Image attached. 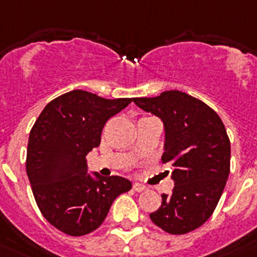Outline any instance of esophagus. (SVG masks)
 I'll return each mask as SVG.
<instances>
[{"mask_svg": "<svg viewBox=\"0 0 257 257\" xmlns=\"http://www.w3.org/2000/svg\"><path fill=\"white\" fill-rule=\"evenodd\" d=\"M133 189L135 190V192L141 193V192H143V190H146V186H144L143 184H139V182H135V184H134V185H133Z\"/></svg>", "mask_w": 257, "mask_h": 257, "instance_id": "obj_1", "label": "esophagus"}]
</instances>
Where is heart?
Instances as JSON below:
<instances>
[{
  "mask_svg": "<svg viewBox=\"0 0 257 257\" xmlns=\"http://www.w3.org/2000/svg\"><path fill=\"white\" fill-rule=\"evenodd\" d=\"M144 118H147V116H144Z\"/></svg>",
  "mask_w": 257,
  "mask_h": 257,
  "instance_id": "heart-1",
  "label": "heart"
}]
</instances>
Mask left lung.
<instances>
[{"mask_svg": "<svg viewBox=\"0 0 257 257\" xmlns=\"http://www.w3.org/2000/svg\"><path fill=\"white\" fill-rule=\"evenodd\" d=\"M133 101L164 122L162 160L172 165L175 181L171 194H162V206L150 218L168 234H188L211 217L228 179L231 147L226 127L210 106L180 90Z\"/></svg>", "mask_w": 257, "mask_h": 257, "instance_id": "8db88e82", "label": "left lung"}]
</instances>
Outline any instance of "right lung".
<instances>
[{
    "instance_id": "obj_1",
    "label": "right lung",
    "mask_w": 257,
    "mask_h": 257,
    "mask_svg": "<svg viewBox=\"0 0 257 257\" xmlns=\"http://www.w3.org/2000/svg\"><path fill=\"white\" fill-rule=\"evenodd\" d=\"M133 98L106 99L72 90L52 99L35 120L26 172L40 213L55 228L82 236L102 224L116 197L131 189L119 176L88 173L86 155L101 142L106 120Z\"/></svg>"
}]
</instances>
